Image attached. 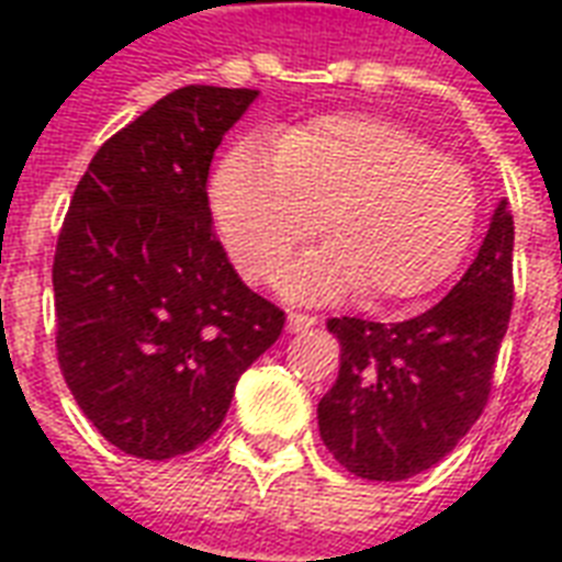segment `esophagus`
Wrapping results in <instances>:
<instances>
[{"label": "esophagus", "instance_id": "esophagus-1", "mask_svg": "<svg viewBox=\"0 0 562 562\" xmlns=\"http://www.w3.org/2000/svg\"><path fill=\"white\" fill-rule=\"evenodd\" d=\"M289 333H308V329H315L317 317L303 315V312H291L289 315Z\"/></svg>", "mask_w": 562, "mask_h": 562}]
</instances>
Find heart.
<instances>
[{
    "instance_id": "b5f03b06",
    "label": "heart",
    "mask_w": 562,
    "mask_h": 562,
    "mask_svg": "<svg viewBox=\"0 0 562 562\" xmlns=\"http://www.w3.org/2000/svg\"><path fill=\"white\" fill-rule=\"evenodd\" d=\"M212 194L233 259L256 280L273 277L324 224L329 245L282 273L294 300L361 285L379 300L419 297L458 268L479 212L461 162L370 116L317 119L277 148L241 143Z\"/></svg>"
}]
</instances>
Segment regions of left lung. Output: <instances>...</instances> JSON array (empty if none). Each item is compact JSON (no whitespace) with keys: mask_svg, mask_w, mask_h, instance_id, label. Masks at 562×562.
I'll list each match as a JSON object with an SVG mask.
<instances>
[{"mask_svg":"<svg viewBox=\"0 0 562 562\" xmlns=\"http://www.w3.org/2000/svg\"><path fill=\"white\" fill-rule=\"evenodd\" d=\"M510 306L514 215L498 201L479 254L437 306L402 324L333 317L341 370L317 428L335 461L368 481L443 461L487 405Z\"/></svg>","mask_w":562,"mask_h":562,"instance_id":"obj_1","label":"left lung"}]
</instances>
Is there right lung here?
Listing matches in <instances>:
<instances>
[{
  "instance_id": "add662e5",
  "label": "right lung",
  "mask_w": 562,
  "mask_h": 562,
  "mask_svg": "<svg viewBox=\"0 0 562 562\" xmlns=\"http://www.w3.org/2000/svg\"><path fill=\"white\" fill-rule=\"evenodd\" d=\"M256 95H162L95 151L57 236V361L99 435L134 458L210 440L285 324L238 280L206 198L215 148Z\"/></svg>"
}]
</instances>
